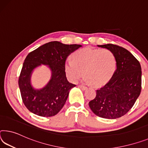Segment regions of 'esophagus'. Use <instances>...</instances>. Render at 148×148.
<instances>
[{"label": "esophagus", "mask_w": 148, "mask_h": 148, "mask_svg": "<svg viewBox=\"0 0 148 148\" xmlns=\"http://www.w3.org/2000/svg\"><path fill=\"white\" fill-rule=\"evenodd\" d=\"M78 88H79L80 89H82V90H86V89H87L86 87L84 86H78Z\"/></svg>", "instance_id": "1"}]
</instances>
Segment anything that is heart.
<instances>
[{"instance_id":"b5f03b06","label":"heart","mask_w":148,"mask_h":148,"mask_svg":"<svg viewBox=\"0 0 148 148\" xmlns=\"http://www.w3.org/2000/svg\"><path fill=\"white\" fill-rule=\"evenodd\" d=\"M116 59L113 53L108 49L84 48L75 51L72 60L65 62L66 74L72 82H76L84 74L82 81L87 84L102 86L113 75Z\"/></svg>"}]
</instances>
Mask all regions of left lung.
I'll list each match as a JSON object with an SVG mask.
<instances>
[{"label":"left lung","instance_id":"8db88e82","mask_svg":"<svg viewBox=\"0 0 148 148\" xmlns=\"http://www.w3.org/2000/svg\"><path fill=\"white\" fill-rule=\"evenodd\" d=\"M113 53L116 69L111 78L96 90V96L89 102L95 115L115 119L130 111L139 97L142 88V69L138 60L126 49L116 45H97Z\"/></svg>","mask_w":148,"mask_h":148}]
</instances>
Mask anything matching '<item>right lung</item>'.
<instances>
[{
  "label": "right lung",
  "mask_w": 148,
  "mask_h": 148,
  "mask_svg": "<svg viewBox=\"0 0 148 148\" xmlns=\"http://www.w3.org/2000/svg\"><path fill=\"white\" fill-rule=\"evenodd\" d=\"M82 47L51 41L43 45L27 55L18 79L23 103L33 113L49 117L57 114L64 106L70 90L76 86L66 77L64 64L70 53ZM41 65H47L51 79L43 88H35L31 82L33 70Z\"/></svg>",
  "instance_id": "1"
}]
</instances>
